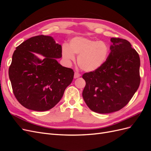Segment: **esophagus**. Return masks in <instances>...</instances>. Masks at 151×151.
<instances>
[{
	"mask_svg": "<svg viewBox=\"0 0 151 151\" xmlns=\"http://www.w3.org/2000/svg\"><path fill=\"white\" fill-rule=\"evenodd\" d=\"M80 76H81V75L79 74V73H77V72H75V73H74V79L78 78V77H79Z\"/></svg>",
	"mask_w": 151,
	"mask_h": 151,
	"instance_id": "1",
	"label": "esophagus"
}]
</instances>
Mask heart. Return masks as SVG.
Masks as SVG:
<instances>
[{
  "instance_id": "obj_1",
  "label": "heart",
  "mask_w": 151,
  "mask_h": 151,
  "mask_svg": "<svg viewBox=\"0 0 151 151\" xmlns=\"http://www.w3.org/2000/svg\"><path fill=\"white\" fill-rule=\"evenodd\" d=\"M109 52L108 45L103 41L83 37L72 38L68 47L65 45L62 50L63 58L68 63L74 61V55L78 56L79 66L86 72H94L102 67L107 60Z\"/></svg>"
}]
</instances>
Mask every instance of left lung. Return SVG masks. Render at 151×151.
Wrapping results in <instances>:
<instances>
[{"instance_id":"obj_1","label":"left lung","mask_w":151,"mask_h":151,"mask_svg":"<svg viewBox=\"0 0 151 151\" xmlns=\"http://www.w3.org/2000/svg\"><path fill=\"white\" fill-rule=\"evenodd\" d=\"M111 52L102 67L85 73L83 97L87 106L98 113H109L124 107L140 85L139 54L126 40L111 38Z\"/></svg>"}]
</instances>
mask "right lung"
I'll list each match as a JSON object with an SVG mask.
<instances>
[{
    "label": "right lung",
    "mask_w": 151,
    "mask_h": 151,
    "mask_svg": "<svg viewBox=\"0 0 151 151\" xmlns=\"http://www.w3.org/2000/svg\"><path fill=\"white\" fill-rule=\"evenodd\" d=\"M44 57L40 59L35 53ZM62 46L50 36L39 35L24 41L14 52L9 76L14 94L31 110L45 111L60 101L74 72L63 67Z\"/></svg>",
    "instance_id": "obj_1"
}]
</instances>
